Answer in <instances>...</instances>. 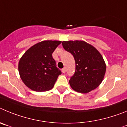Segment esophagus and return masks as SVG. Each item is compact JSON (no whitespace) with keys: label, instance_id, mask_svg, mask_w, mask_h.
Instances as JSON below:
<instances>
[{"label":"esophagus","instance_id":"1","mask_svg":"<svg viewBox=\"0 0 127 127\" xmlns=\"http://www.w3.org/2000/svg\"><path fill=\"white\" fill-rule=\"evenodd\" d=\"M61 71H62V73H64L65 72H66V68H63L62 70H61Z\"/></svg>","mask_w":127,"mask_h":127}]
</instances>
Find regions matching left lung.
Instances as JSON below:
<instances>
[{
	"mask_svg": "<svg viewBox=\"0 0 127 127\" xmlns=\"http://www.w3.org/2000/svg\"><path fill=\"white\" fill-rule=\"evenodd\" d=\"M65 51L73 56L75 71L69 82L74 91L88 93L97 87L102 82L106 66L99 51L84 41H64Z\"/></svg>",
	"mask_w": 127,
	"mask_h": 127,
	"instance_id": "1",
	"label": "left lung"
}]
</instances>
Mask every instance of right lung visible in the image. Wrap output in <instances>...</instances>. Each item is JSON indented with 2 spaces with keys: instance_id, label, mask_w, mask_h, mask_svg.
Listing matches in <instances>:
<instances>
[{
  "instance_id": "1",
  "label": "right lung",
  "mask_w": 127,
  "mask_h": 127,
  "mask_svg": "<svg viewBox=\"0 0 127 127\" xmlns=\"http://www.w3.org/2000/svg\"><path fill=\"white\" fill-rule=\"evenodd\" d=\"M61 43V41H42L30 48L20 59L19 75L30 89L43 92L53 87L61 71L56 67L52 53Z\"/></svg>"
}]
</instances>
